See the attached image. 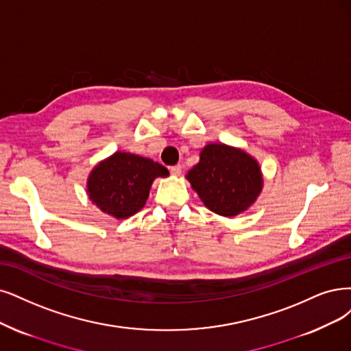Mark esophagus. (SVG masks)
<instances>
[{
  "label": "esophagus",
  "instance_id": "esophagus-1",
  "mask_svg": "<svg viewBox=\"0 0 351 351\" xmlns=\"http://www.w3.org/2000/svg\"><path fill=\"white\" fill-rule=\"evenodd\" d=\"M169 171H171V173H172L173 176H179L180 173H182V166H180V165L172 166L171 169H169Z\"/></svg>",
  "mask_w": 351,
  "mask_h": 351
}]
</instances>
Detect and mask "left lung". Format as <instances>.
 Here are the masks:
<instances>
[{"instance_id": "obj_1", "label": "left lung", "mask_w": 351, "mask_h": 351, "mask_svg": "<svg viewBox=\"0 0 351 351\" xmlns=\"http://www.w3.org/2000/svg\"><path fill=\"white\" fill-rule=\"evenodd\" d=\"M186 179L206 208L223 217L244 213L263 188L257 160L244 150L223 143L206 145Z\"/></svg>"}]
</instances>
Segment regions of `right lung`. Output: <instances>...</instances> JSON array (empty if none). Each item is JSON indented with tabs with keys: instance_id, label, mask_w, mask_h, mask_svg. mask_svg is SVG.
I'll return each mask as SVG.
<instances>
[{
	"instance_id": "obj_1",
	"label": "right lung",
	"mask_w": 351,
	"mask_h": 351,
	"mask_svg": "<svg viewBox=\"0 0 351 351\" xmlns=\"http://www.w3.org/2000/svg\"><path fill=\"white\" fill-rule=\"evenodd\" d=\"M167 175V169L158 162L132 153L115 152L90 171L86 192L102 213L124 219L146 205L153 180Z\"/></svg>"
}]
</instances>
